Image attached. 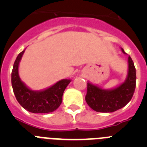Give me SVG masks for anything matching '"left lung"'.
Masks as SVG:
<instances>
[{
  "mask_svg": "<svg viewBox=\"0 0 147 147\" xmlns=\"http://www.w3.org/2000/svg\"><path fill=\"white\" fill-rule=\"evenodd\" d=\"M121 50L124 54V49ZM136 86V71L133 61L128 57V71L124 82L111 89H104L88 82L85 101L96 112L112 113L124 107L132 98Z\"/></svg>",
  "mask_w": 147,
  "mask_h": 147,
  "instance_id": "obj_1",
  "label": "left lung"
}]
</instances>
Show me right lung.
Here are the masks:
<instances>
[{
  "label": "right lung",
  "instance_id": "1",
  "mask_svg": "<svg viewBox=\"0 0 147 147\" xmlns=\"http://www.w3.org/2000/svg\"><path fill=\"white\" fill-rule=\"evenodd\" d=\"M25 50L18 54L11 71V85L16 99L23 108L33 113H49L56 110L62 103V95L71 80H59L54 85L40 90H34L20 80L19 64Z\"/></svg>",
  "mask_w": 147,
  "mask_h": 147
}]
</instances>
